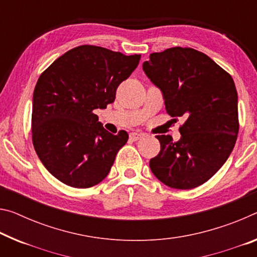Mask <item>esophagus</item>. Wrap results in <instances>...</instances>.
<instances>
[{
  "mask_svg": "<svg viewBox=\"0 0 257 257\" xmlns=\"http://www.w3.org/2000/svg\"><path fill=\"white\" fill-rule=\"evenodd\" d=\"M144 136V134L143 133H137V132H135V133H132L130 134V138H132L133 141H138V140H141L142 137Z\"/></svg>",
  "mask_w": 257,
  "mask_h": 257,
  "instance_id": "34e87169",
  "label": "esophagus"
}]
</instances>
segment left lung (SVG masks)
Returning <instances> with one entry per match:
<instances>
[{"instance_id":"left-lung-1","label":"left lung","mask_w":257,"mask_h":257,"mask_svg":"<svg viewBox=\"0 0 257 257\" xmlns=\"http://www.w3.org/2000/svg\"><path fill=\"white\" fill-rule=\"evenodd\" d=\"M143 70L162 91L167 113L186 117L176 143L169 135L157 136L161 150L150 160L151 170L173 189L200 186L224 165L237 141L238 95L233 79L192 48L153 52Z\"/></svg>"}]
</instances>
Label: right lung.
Listing matches in <instances>:
<instances>
[{"mask_svg": "<svg viewBox=\"0 0 257 257\" xmlns=\"http://www.w3.org/2000/svg\"><path fill=\"white\" fill-rule=\"evenodd\" d=\"M91 44L57 58L36 82L32 109V141L48 172L68 186L88 189L109 173L128 133L104 129L96 108H106L116 89L140 63Z\"/></svg>", "mask_w": 257, "mask_h": 257, "instance_id": "right-lung-1", "label": "right lung"}]
</instances>
